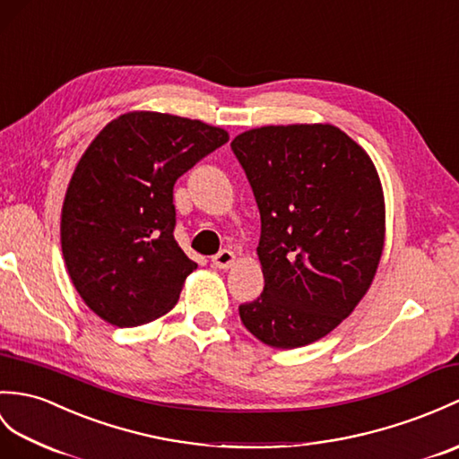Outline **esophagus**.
Listing matches in <instances>:
<instances>
[{
	"label": "esophagus",
	"instance_id": "1",
	"mask_svg": "<svg viewBox=\"0 0 459 459\" xmlns=\"http://www.w3.org/2000/svg\"><path fill=\"white\" fill-rule=\"evenodd\" d=\"M237 264V254L232 250H221L217 255H212V265L219 270H229Z\"/></svg>",
	"mask_w": 459,
	"mask_h": 459
}]
</instances>
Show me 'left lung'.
<instances>
[{
	"instance_id": "1",
	"label": "left lung",
	"mask_w": 459,
	"mask_h": 459,
	"mask_svg": "<svg viewBox=\"0 0 459 459\" xmlns=\"http://www.w3.org/2000/svg\"><path fill=\"white\" fill-rule=\"evenodd\" d=\"M260 209L264 293L240 321L272 348L313 344L351 315L385 247L377 169L330 123L265 125L230 143Z\"/></svg>"
}]
</instances>
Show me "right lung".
Masks as SVG:
<instances>
[{"label":"right lung","mask_w":459,"mask_h":459,"mask_svg":"<svg viewBox=\"0 0 459 459\" xmlns=\"http://www.w3.org/2000/svg\"><path fill=\"white\" fill-rule=\"evenodd\" d=\"M227 141L204 121L129 111L85 148L64 195L60 242L74 287L105 323L129 328L172 311L197 270L174 238V184Z\"/></svg>","instance_id":"obj_1"}]
</instances>
